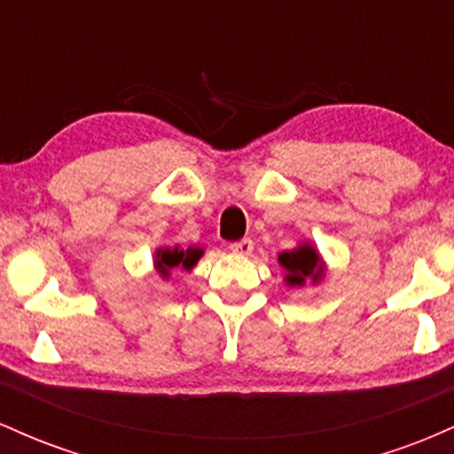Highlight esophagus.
<instances>
[{"label":"esophagus","instance_id":"esophagus-1","mask_svg":"<svg viewBox=\"0 0 454 454\" xmlns=\"http://www.w3.org/2000/svg\"><path fill=\"white\" fill-rule=\"evenodd\" d=\"M231 249L234 254H239V256H249L254 252V241L252 239H241V241L231 243Z\"/></svg>","mask_w":454,"mask_h":454}]
</instances>
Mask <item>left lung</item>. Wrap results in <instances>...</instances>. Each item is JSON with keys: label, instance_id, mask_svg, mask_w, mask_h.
Wrapping results in <instances>:
<instances>
[{"label": "left lung", "instance_id": "left-lung-1", "mask_svg": "<svg viewBox=\"0 0 454 454\" xmlns=\"http://www.w3.org/2000/svg\"><path fill=\"white\" fill-rule=\"evenodd\" d=\"M278 262L284 269V281L290 288H303L307 281L317 286L326 275L325 258L309 241H301L288 252H281Z\"/></svg>", "mask_w": 454, "mask_h": 454}]
</instances>
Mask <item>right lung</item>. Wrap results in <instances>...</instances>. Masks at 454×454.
I'll use <instances>...</instances> for the list:
<instances>
[{
	"label": "right lung",
	"mask_w": 454,
	"mask_h": 454,
	"mask_svg": "<svg viewBox=\"0 0 454 454\" xmlns=\"http://www.w3.org/2000/svg\"><path fill=\"white\" fill-rule=\"evenodd\" d=\"M205 249L198 247V245H192V247H179V245H173V247H158L153 256V269L155 273L160 275L161 279L170 278V270L181 269L190 273L192 269L196 267L198 260L202 258Z\"/></svg>",
	"instance_id": "right-lung-1"
}]
</instances>
